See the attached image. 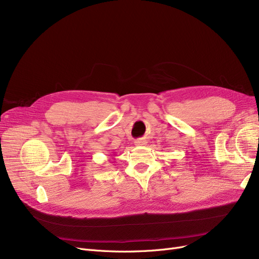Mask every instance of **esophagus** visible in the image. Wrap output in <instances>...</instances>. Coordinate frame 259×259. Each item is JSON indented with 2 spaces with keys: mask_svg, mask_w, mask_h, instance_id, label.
<instances>
[{
  "mask_svg": "<svg viewBox=\"0 0 259 259\" xmlns=\"http://www.w3.org/2000/svg\"><path fill=\"white\" fill-rule=\"evenodd\" d=\"M147 143V141L144 139H137L135 140V146H144Z\"/></svg>",
  "mask_w": 259,
  "mask_h": 259,
  "instance_id": "obj_1",
  "label": "esophagus"
}]
</instances>
